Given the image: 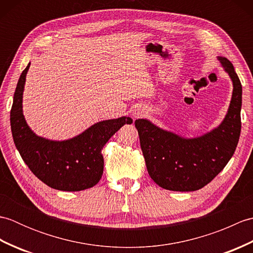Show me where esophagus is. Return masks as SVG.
I'll return each mask as SVG.
<instances>
[{"mask_svg":"<svg viewBox=\"0 0 253 253\" xmlns=\"http://www.w3.org/2000/svg\"><path fill=\"white\" fill-rule=\"evenodd\" d=\"M142 115H143V111L140 110V109H137V110H135V112H133V116H135L136 118L141 117Z\"/></svg>","mask_w":253,"mask_h":253,"instance_id":"obj_1","label":"esophagus"}]
</instances>
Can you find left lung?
<instances>
[{
	"mask_svg": "<svg viewBox=\"0 0 253 253\" xmlns=\"http://www.w3.org/2000/svg\"><path fill=\"white\" fill-rule=\"evenodd\" d=\"M218 60L234 87L227 114L218 127L200 137L184 138L148 120L135 122L148 173L164 189H201L226 166L237 147L243 87L233 64L226 57L218 56Z\"/></svg>",
	"mask_w": 253,
	"mask_h": 253,
	"instance_id": "left-lung-1",
	"label": "left lung"
}]
</instances>
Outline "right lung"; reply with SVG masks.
I'll return each mask as SVG.
<instances>
[{
  "label": "right lung",
  "instance_id": "obj_1",
  "mask_svg": "<svg viewBox=\"0 0 253 253\" xmlns=\"http://www.w3.org/2000/svg\"><path fill=\"white\" fill-rule=\"evenodd\" d=\"M30 63L21 73L10 110L14 143L30 170L45 185L63 191H80L93 187L103 174L101 151L109 139L130 117L123 116L94 124L68 140L55 141L37 136L23 114V92Z\"/></svg>",
  "mask_w": 253,
  "mask_h": 253
}]
</instances>
